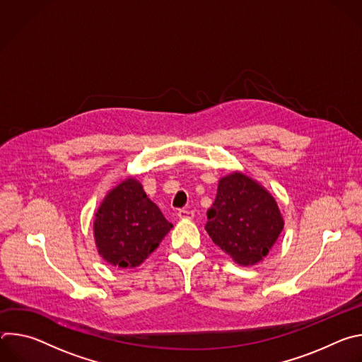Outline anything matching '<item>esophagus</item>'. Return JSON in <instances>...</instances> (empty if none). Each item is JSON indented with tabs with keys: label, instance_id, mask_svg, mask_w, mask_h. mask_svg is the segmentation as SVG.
I'll use <instances>...</instances> for the list:
<instances>
[{
	"label": "esophagus",
	"instance_id": "obj_1",
	"mask_svg": "<svg viewBox=\"0 0 362 362\" xmlns=\"http://www.w3.org/2000/svg\"><path fill=\"white\" fill-rule=\"evenodd\" d=\"M177 216H179V219H192L194 216V214L192 211H187V209H180L177 212Z\"/></svg>",
	"mask_w": 362,
	"mask_h": 362
}]
</instances>
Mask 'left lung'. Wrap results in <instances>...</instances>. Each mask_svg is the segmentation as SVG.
<instances>
[{"label":"left lung","mask_w":362,"mask_h":362,"mask_svg":"<svg viewBox=\"0 0 362 362\" xmlns=\"http://www.w3.org/2000/svg\"><path fill=\"white\" fill-rule=\"evenodd\" d=\"M204 229L236 264L249 267L269 253L284 229V219L265 187L235 172L219 180Z\"/></svg>","instance_id":"1"}]
</instances>
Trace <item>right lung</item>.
Wrapping results in <instances>:
<instances>
[{
    "instance_id": "1",
    "label": "right lung",
    "mask_w": 362,
    "mask_h": 362,
    "mask_svg": "<svg viewBox=\"0 0 362 362\" xmlns=\"http://www.w3.org/2000/svg\"><path fill=\"white\" fill-rule=\"evenodd\" d=\"M160 209L133 177L123 180L101 202L94 219L100 256L119 268H136L172 229Z\"/></svg>"
}]
</instances>
